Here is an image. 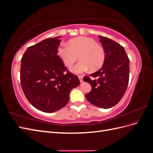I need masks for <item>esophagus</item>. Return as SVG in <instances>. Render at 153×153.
<instances>
[{
  "label": "esophagus",
  "mask_w": 153,
  "mask_h": 153,
  "mask_svg": "<svg viewBox=\"0 0 153 153\" xmlns=\"http://www.w3.org/2000/svg\"><path fill=\"white\" fill-rule=\"evenodd\" d=\"M78 78H79V80H80V82L82 83V82H83V76H78Z\"/></svg>",
  "instance_id": "1"
}]
</instances>
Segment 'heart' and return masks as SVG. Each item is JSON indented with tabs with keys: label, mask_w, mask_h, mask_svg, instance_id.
<instances>
[{
	"label": "heart",
	"mask_w": 153,
	"mask_h": 153,
	"mask_svg": "<svg viewBox=\"0 0 153 153\" xmlns=\"http://www.w3.org/2000/svg\"><path fill=\"white\" fill-rule=\"evenodd\" d=\"M57 55L68 67H71L78 56L80 61L71 69L73 73L77 74L86 71L89 68L92 71L98 70L103 66L106 57L102 46L94 39L85 36L71 39L67 45L59 46Z\"/></svg>",
	"instance_id": "b5f03b06"
}]
</instances>
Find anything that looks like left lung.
Wrapping results in <instances>:
<instances>
[{
	"mask_svg": "<svg viewBox=\"0 0 153 153\" xmlns=\"http://www.w3.org/2000/svg\"><path fill=\"white\" fill-rule=\"evenodd\" d=\"M105 52V61L100 70L91 74L97 78L84 77L92 86L85 95L92 105L101 108H110L117 105L126 91L129 76V59L123 47L110 38L99 36Z\"/></svg>",
	"mask_w": 153,
	"mask_h": 153,
	"instance_id": "obj_1",
	"label": "left lung"
}]
</instances>
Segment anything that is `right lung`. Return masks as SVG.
<instances>
[{"label":"right lung","mask_w":153,"mask_h":153,"mask_svg":"<svg viewBox=\"0 0 153 153\" xmlns=\"http://www.w3.org/2000/svg\"><path fill=\"white\" fill-rule=\"evenodd\" d=\"M60 37L29 47L21 59L20 83L26 98L34 107L47 113L65 106L71 90L80 84L78 76L67 71L58 56Z\"/></svg>","instance_id":"add662e5"}]
</instances>
